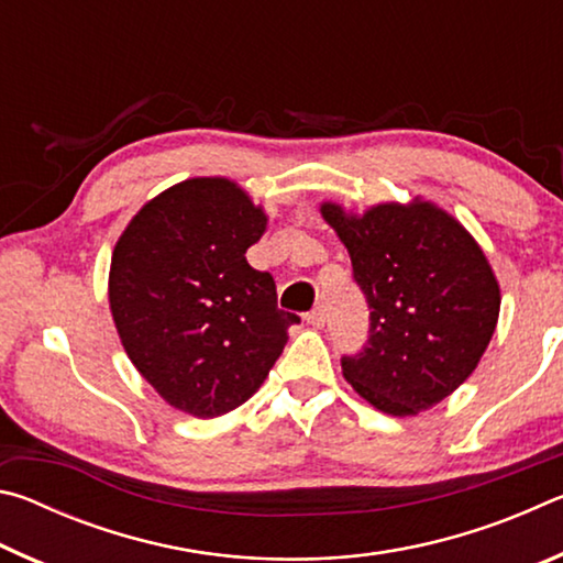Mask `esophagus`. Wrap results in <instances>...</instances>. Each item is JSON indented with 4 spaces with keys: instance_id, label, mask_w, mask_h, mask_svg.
Segmentation results:
<instances>
[{
    "instance_id": "1",
    "label": "esophagus",
    "mask_w": 563,
    "mask_h": 563,
    "mask_svg": "<svg viewBox=\"0 0 563 563\" xmlns=\"http://www.w3.org/2000/svg\"><path fill=\"white\" fill-rule=\"evenodd\" d=\"M305 320H308V325H312V328H325V322H328V312H325V308H316V310H310L308 316H305Z\"/></svg>"
}]
</instances>
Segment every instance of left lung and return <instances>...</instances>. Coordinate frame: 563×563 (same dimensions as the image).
I'll return each instance as SVG.
<instances>
[{
	"label": "left lung",
	"instance_id": "8db88e82",
	"mask_svg": "<svg viewBox=\"0 0 563 563\" xmlns=\"http://www.w3.org/2000/svg\"><path fill=\"white\" fill-rule=\"evenodd\" d=\"M365 292L369 335L342 357L355 393L393 417L442 402L474 373L499 318V285L482 247L432 203H383L357 218L320 208Z\"/></svg>",
	"mask_w": 563,
	"mask_h": 563
}]
</instances>
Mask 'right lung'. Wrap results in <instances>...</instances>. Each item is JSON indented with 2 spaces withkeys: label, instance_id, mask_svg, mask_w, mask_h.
Masks as SVG:
<instances>
[{
  "label": "right lung",
  "instance_id": "obj_1",
  "mask_svg": "<svg viewBox=\"0 0 563 563\" xmlns=\"http://www.w3.org/2000/svg\"><path fill=\"white\" fill-rule=\"evenodd\" d=\"M268 218L225 178H190L133 216L111 255L123 350L170 407L218 417L268 377L298 316L245 251Z\"/></svg>",
  "mask_w": 563,
  "mask_h": 563
}]
</instances>
